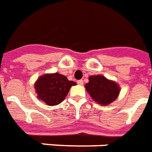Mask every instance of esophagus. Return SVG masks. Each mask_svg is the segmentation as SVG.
<instances>
[{
	"instance_id": "esophagus-1",
	"label": "esophagus",
	"mask_w": 152,
	"mask_h": 152,
	"mask_svg": "<svg viewBox=\"0 0 152 152\" xmlns=\"http://www.w3.org/2000/svg\"><path fill=\"white\" fill-rule=\"evenodd\" d=\"M77 84L80 85V86H82L83 84H84V81H83V80H77Z\"/></svg>"
}]
</instances>
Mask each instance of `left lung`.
<instances>
[{
    "label": "left lung",
    "mask_w": 152,
    "mask_h": 152,
    "mask_svg": "<svg viewBox=\"0 0 152 152\" xmlns=\"http://www.w3.org/2000/svg\"><path fill=\"white\" fill-rule=\"evenodd\" d=\"M86 89L92 99L99 104L108 105L119 95L120 87L114 81L109 80L102 76H92Z\"/></svg>",
    "instance_id": "8db88e82"
}]
</instances>
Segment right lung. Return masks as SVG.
<instances>
[{
  "instance_id": "right-lung-1",
  "label": "right lung",
  "mask_w": 152,
  "mask_h": 152,
  "mask_svg": "<svg viewBox=\"0 0 152 152\" xmlns=\"http://www.w3.org/2000/svg\"><path fill=\"white\" fill-rule=\"evenodd\" d=\"M76 85V82L68 80L65 76L53 73L40 76L35 84V89L39 99L47 105L54 106L63 102L71 87Z\"/></svg>"
}]
</instances>
